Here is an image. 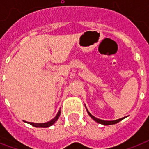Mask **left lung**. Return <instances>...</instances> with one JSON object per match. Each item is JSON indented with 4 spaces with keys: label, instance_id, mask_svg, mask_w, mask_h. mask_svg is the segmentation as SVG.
<instances>
[{
    "label": "left lung",
    "instance_id": "left-lung-1",
    "mask_svg": "<svg viewBox=\"0 0 149 149\" xmlns=\"http://www.w3.org/2000/svg\"><path fill=\"white\" fill-rule=\"evenodd\" d=\"M87 112H88V114L90 115V117H91V118H93V120H95V121H97V122L100 123V124H102V125H114V124H117V123H118L119 121H120L121 120H123L124 119V118H120V119H118V120H100V119H98V118H95V117H93L92 114H91L90 112H89L88 111H87Z\"/></svg>",
    "mask_w": 149,
    "mask_h": 149
}]
</instances>
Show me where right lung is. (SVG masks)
<instances>
[{"instance_id":"1","label":"right lung","mask_w":149,"mask_h":149,"mask_svg":"<svg viewBox=\"0 0 149 149\" xmlns=\"http://www.w3.org/2000/svg\"><path fill=\"white\" fill-rule=\"evenodd\" d=\"M60 116V111H58V113H57V115L55 117V118L52 119V120H51L50 121H49V122H46V123H42V124H37V123H32V122H28L29 124H30V125H31L32 126H34V127H49V126H51V125H52L54 124V123L56 122V120H58V117ZM26 122V121H25Z\"/></svg>"}]
</instances>
